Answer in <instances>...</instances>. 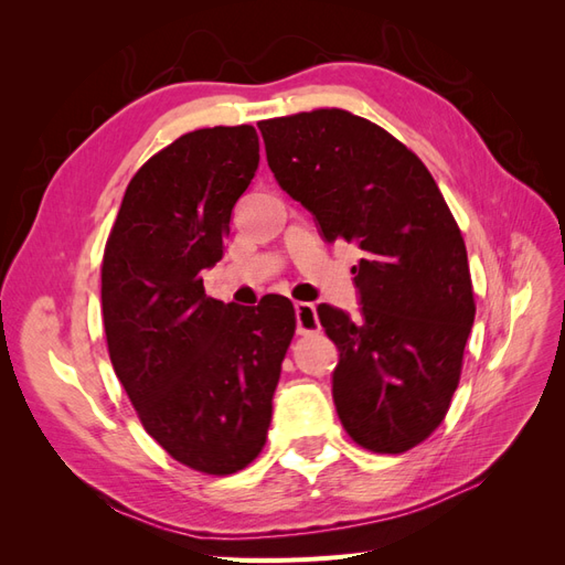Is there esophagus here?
Segmentation results:
<instances>
[{
    "label": "esophagus",
    "mask_w": 565,
    "mask_h": 565,
    "mask_svg": "<svg viewBox=\"0 0 565 565\" xmlns=\"http://www.w3.org/2000/svg\"><path fill=\"white\" fill-rule=\"evenodd\" d=\"M295 316H297V332L299 334L320 332V322H318V313H316L313 303L297 301L295 303Z\"/></svg>",
    "instance_id": "34e87169"
}]
</instances>
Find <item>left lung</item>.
I'll return each mask as SVG.
<instances>
[{"label":"left lung","instance_id":"obj_1","mask_svg":"<svg viewBox=\"0 0 565 565\" xmlns=\"http://www.w3.org/2000/svg\"><path fill=\"white\" fill-rule=\"evenodd\" d=\"M259 131L273 177L324 241L363 249L361 316L318 306L339 349L337 415L372 452L415 448L448 413L476 316L457 221L424 162L365 117L320 108Z\"/></svg>","mask_w":565,"mask_h":565}]
</instances>
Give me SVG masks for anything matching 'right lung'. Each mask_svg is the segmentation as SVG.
Returning a JSON list of instances; mask_svg holds the SVG:
<instances>
[{"instance_id":"right-lung-1","label":"right lung","mask_w":565,"mask_h":565,"mask_svg":"<svg viewBox=\"0 0 565 565\" xmlns=\"http://www.w3.org/2000/svg\"><path fill=\"white\" fill-rule=\"evenodd\" d=\"M259 167L249 125L183 134L129 181L104 252L110 363L143 429L181 465L226 476L262 452L295 306L204 295L231 214Z\"/></svg>"}]
</instances>
